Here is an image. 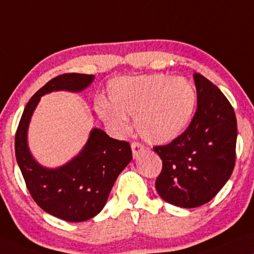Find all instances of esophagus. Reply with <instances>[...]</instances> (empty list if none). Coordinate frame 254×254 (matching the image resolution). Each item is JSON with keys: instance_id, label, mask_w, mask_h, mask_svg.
I'll use <instances>...</instances> for the list:
<instances>
[{"instance_id": "34e87169", "label": "esophagus", "mask_w": 254, "mask_h": 254, "mask_svg": "<svg viewBox=\"0 0 254 254\" xmlns=\"http://www.w3.org/2000/svg\"><path fill=\"white\" fill-rule=\"evenodd\" d=\"M132 153H133V158H136L137 155L140 154V153L141 152H143L145 151V146L143 145H141V143H139V142H133L132 143Z\"/></svg>"}]
</instances>
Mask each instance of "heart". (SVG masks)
<instances>
[{"mask_svg":"<svg viewBox=\"0 0 254 254\" xmlns=\"http://www.w3.org/2000/svg\"><path fill=\"white\" fill-rule=\"evenodd\" d=\"M111 103L100 100L98 112L115 133L128 130L127 115L135 117V128L147 142L164 145L183 134L196 107V90L185 77L149 74L119 77L109 83Z\"/></svg>","mask_w":254,"mask_h":254,"instance_id":"obj_1","label":"heart"}]
</instances>
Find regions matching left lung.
<instances>
[{
	"label": "left lung",
	"mask_w": 254,
	"mask_h": 254,
	"mask_svg": "<svg viewBox=\"0 0 254 254\" xmlns=\"http://www.w3.org/2000/svg\"><path fill=\"white\" fill-rule=\"evenodd\" d=\"M198 109L185 132L166 146L154 147L162 171L155 181L159 195L174 206L199 207L217 195L236 162L237 119L217 86L193 74Z\"/></svg>",
	"instance_id": "obj_1"
}]
</instances>
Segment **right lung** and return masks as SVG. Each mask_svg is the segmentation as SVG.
Here are the masks:
<instances>
[{"mask_svg": "<svg viewBox=\"0 0 254 254\" xmlns=\"http://www.w3.org/2000/svg\"><path fill=\"white\" fill-rule=\"evenodd\" d=\"M94 75L64 74L47 82L27 103L15 136V154L27 189L47 213L80 223L102 211L119 174L132 160L129 143L119 141L94 127L86 145L71 160L56 168L37 162L28 146V128L41 96L52 92L80 93Z\"/></svg>", "mask_w": 254, "mask_h": 254, "instance_id": "1", "label": "right lung"}]
</instances>
